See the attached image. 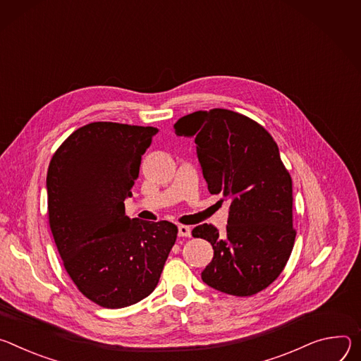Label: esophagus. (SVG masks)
Masks as SVG:
<instances>
[{
  "label": "esophagus",
  "mask_w": 361,
  "mask_h": 361,
  "mask_svg": "<svg viewBox=\"0 0 361 361\" xmlns=\"http://www.w3.org/2000/svg\"><path fill=\"white\" fill-rule=\"evenodd\" d=\"M178 235L179 236H190L192 235V229H190V226H186V225H179L178 226Z\"/></svg>",
  "instance_id": "esophagus-1"
}]
</instances>
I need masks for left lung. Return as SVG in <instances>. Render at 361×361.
<instances>
[{
    "label": "left lung",
    "mask_w": 361,
    "mask_h": 361,
    "mask_svg": "<svg viewBox=\"0 0 361 361\" xmlns=\"http://www.w3.org/2000/svg\"><path fill=\"white\" fill-rule=\"evenodd\" d=\"M173 132L195 137L209 192L229 201L224 235L208 224L192 231L214 248L202 281L236 297L262 291L284 269L295 241L293 180L276 143L254 120L226 109L183 116Z\"/></svg>",
    "instance_id": "1"
}]
</instances>
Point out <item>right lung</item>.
Segmentation results:
<instances>
[{
  "label": "right lung",
  "mask_w": 361,
  "mask_h": 361,
  "mask_svg": "<svg viewBox=\"0 0 361 361\" xmlns=\"http://www.w3.org/2000/svg\"><path fill=\"white\" fill-rule=\"evenodd\" d=\"M156 128L94 122L77 129L47 172L49 219L73 283L93 302L123 308L157 286L178 228L130 219L125 201Z\"/></svg>",
  "instance_id": "obj_1"
}]
</instances>
